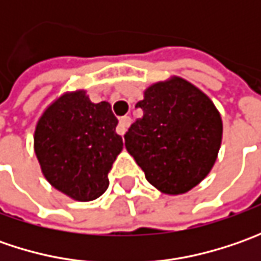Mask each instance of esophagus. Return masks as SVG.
<instances>
[{"label":"esophagus","mask_w":261,"mask_h":261,"mask_svg":"<svg viewBox=\"0 0 261 261\" xmlns=\"http://www.w3.org/2000/svg\"><path fill=\"white\" fill-rule=\"evenodd\" d=\"M130 122H132V119L129 117V116H123V117H120V120H119V125L116 127V132L119 134V135H125L126 129L129 127L130 125Z\"/></svg>","instance_id":"34e87169"}]
</instances>
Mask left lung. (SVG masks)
<instances>
[{"label": "left lung", "mask_w": 261, "mask_h": 261, "mask_svg": "<svg viewBox=\"0 0 261 261\" xmlns=\"http://www.w3.org/2000/svg\"><path fill=\"white\" fill-rule=\"evenodd\" d=\"M135 107L144 116L127 129L125 145L146 180L167 195L199 185L215 164L222 139V120L211 98L174 76L146 88Z\"/></svg>", "instance_id": "obj_1"}]
</instances>
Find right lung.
Here are the masks:
<instances>
[{"label":"right lung","instance_id":"obj_1","mask_svg":"<svg viewBox=\"0 0 261 261\" xmlns=\"http://www.w3.org/2000/svg\"><path fill=\"white\" fill-rule=\"evenodd\" d=\"M117 122L112 106L91 103L83 90L59 97L35 130V152L46 180L80 202L100 197L123 148Z\"/></svg>","mask_w":261,"mask_h":261}]
</instances>
